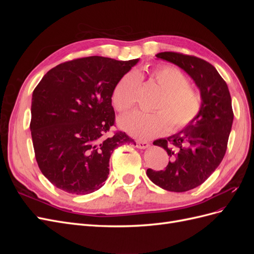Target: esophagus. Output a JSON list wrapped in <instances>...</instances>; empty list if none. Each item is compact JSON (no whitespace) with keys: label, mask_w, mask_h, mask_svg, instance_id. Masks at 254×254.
I'll return each instance as SVG.
<instances>
[{"label":"esophagus","mask_w":254,"mask_h":254,"mask_svg":"<svg viewBox=\"0 0 254 254\" xmlns=\"http://www.w3.org/2000/svg\"><path fill=\"white\" fill-rule=\"evenodd\" d=\"M136 147L137 148H141V149H145V148H147V147H149V143L148 142H146V141H136Z\"/></svg>","instance_id":"34e87169"}]
</instances>
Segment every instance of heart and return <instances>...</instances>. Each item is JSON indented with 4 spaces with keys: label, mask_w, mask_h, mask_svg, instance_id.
<instances>
[{
    "label": "heart",
    "mask_w": 254,
    "mask_h": 254,
    "mask_svg": "<svg viewBox=\"0 0 254 254\" xmlns=\"http://www.w3.org/2000/svg\"><path fill=\"white\" fill-rule=\"evenodd\" d=\"M153 80L164 92L153 109L146 113L134 111L120 120V126L126 132L140 140H148L166 132H179L188 128L201 113L202 96L189 86V80L181 71L172 65H160L152 71ZM141 77L136 72H128L120 79L112 93V103L119 112L133 108Z\"/></svg>",
    "instance_id": "heart-1"
}]
</instances>
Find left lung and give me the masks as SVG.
Masks as SVG:
<instances>
[{
  "label": "left lung",
  "mask_w": 254,
  "mask_h": 254,
  "mask_svg": "<svg viewBox=\"0 0 254 254\" xmlns=\"http://www.w3.org/2000/svg\"><path fill=\"white\" fill-rule=\"evenodd\" d=\"M156 56L183 68L200 89L203 101L193 124L180 133L153 142L171 158L165 170L146 172L158 187L181 193L202 184L224 159L234 117L231 95L226 81L207 61L177 52Z\"/></svg>",
  "instance_id": "left-lung-1"
}]
</instances>
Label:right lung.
I'll list each match as a JSON object with an SVG mask.
<instances>
[{
    "label": "right lung",
    "instance_id": "right-lung-1",
    "mask_svg": "<svg viewBox=\"0 0 254 254\" xmlns=\"http://www.w3.org/2000/svg\"><path fill=\"white\" fill-rule=\"evenodd\" d=\"M139 59L90 56L65 61L43 76L33 92L30 131L41 173L66 193L86 195L101 189L113 150L135 144L115 131L113 90Z\"/></svg>",
    "mask_w": 254,
    "mask_h": 254
}]
</instances>
